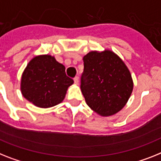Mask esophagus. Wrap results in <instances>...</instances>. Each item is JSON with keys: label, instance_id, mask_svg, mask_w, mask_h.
I'll return each instance as SVG.
<instances>
[{"label": "esophagus", "instance_id": "obj_1", "mask_svg": "<svg viewBox=\"0 0 161 161\" xmlns=\"http://www.w3.org/2000/svg\"><path fill=\"white\" fill-rule=\"evenodd\" d=\"M74 83L75 84H78V82H79V78L78 76H76L75 78H74Z\"/></svg>", "mask_w": 161, "mask_h": 161}]
</instances>
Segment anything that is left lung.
<instances>
[{
	"mask_svg": "<svg viewBox=\"0 0 161 161\" xmlns=\"http://www.w3.org/2000/svg\"><path fill=\"white\" fill-rule=\"evenodd\" d=\"M83 60L81 91L86 103L99 115H114L125 106L133 92L130 71L110 50L92 51Z\"/></svg>",
	"mask_w": 161,
	"mask_h": 161,
	"instance_id": "8db88e82",
	"label": "left lung"
}]
</instances>
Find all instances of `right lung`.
Here are the masks:
<instances>
[{"label":"right lung","mask_w":161,"mask_h":161,"mask_svg":"<svg viewBox=\"0 0 161 161\" xmlns=\"http://www.w3.org/2000/svg\"><path fill=\"white\" fill-rule=\"evenodd\" d=\"M74 83L65 74V67L51 55L32 58L21 77L20 90L25 99L40 108L61 103L69 87Z\"/></svg>","instance_id":"right-lung-1"}]
</instances>
